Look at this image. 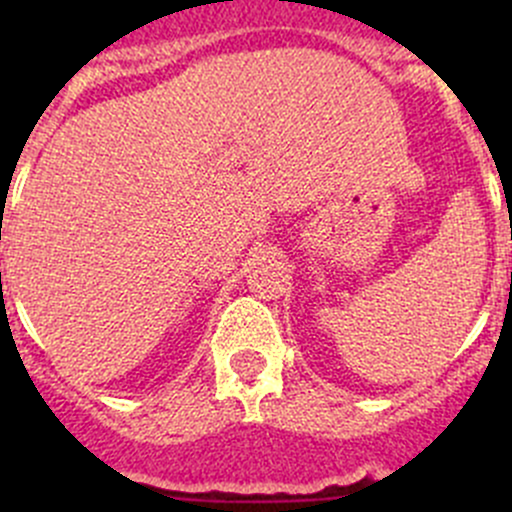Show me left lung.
I'll list each match as a JSON object with an SVG mask.
<instances>
[{"label":"left lung","instance_id":"obj_1","mask_svg":"<svg viewBox=\"0 0 512 512\" xmlns=\"http://www.w3.org/2000/svg\"><path fill=\"white\" fill-rule=\"evenodd\" d=\"M510 235H512V230H510Z\"/></svg>","mask_w":512,"mask_h":512}]
</instances>
